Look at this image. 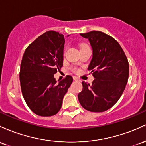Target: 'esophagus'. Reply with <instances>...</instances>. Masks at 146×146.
<instances>
[{
	"instance_id": "34e87169",
	"label": "esophagus",
	"mask_w": 146,
	"mask_h": 146,
	"mask_svg": "<svg viewBox=\"0 0 146 146\" xmlns=\"http://www.w3.org/2000/svg\"><path fill=\"white\" fill-rule=\"evenodd\" d=\"M73 79L74 80V81H80L79 78H78V77H76V76H74Z\"/></svg>"
}]
</instances>
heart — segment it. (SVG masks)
I'll return each mask as SVG.
<instances>
[{"instance_id": "b5f03b06", "label": "heart", "mask_w": 146, "mask_h": 146, "mask_svg": "<svg viewBox=\"0 0 146 146\" xmlns=\"http://www.w3.org/2000/svg\"><path fill=\"white\" fill-rule=\"evenodd\" d=\"M86 45H81V46H80V48H81V47H83V46H86ZM65 52V49L64 50V52ZM73 70H74V72H77L78 71V70L77 68H74L73 69Z\"/></svg>"}]
</instances>
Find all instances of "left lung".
Listing matches in <instances>:
<instances>
[{"instance_id":"left-lung-1","label":"left lung","mask_w":146,"mask_h":146,"mask_svg":"<svg viewBox=\"0 0 146 146\" xmlns=\"http://www.w3.org/2000/svg\"><path fill=\"white\" fill-rule=\"evenodd\" d=\"M92 47L88 70L95 78L91 85L82 82L78 94L82 107L92 112H102L112 107L121 97L129 76V63L117 40L100 31L81 34Z\"/></svg>"}]
</instances>
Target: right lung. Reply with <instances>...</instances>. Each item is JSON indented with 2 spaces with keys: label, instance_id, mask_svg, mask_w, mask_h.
<instances>
[{
  "label": "right lung",
  "instance_id": "obj_1",
  "mask_svg": "<svg viewBox=\"0 0 146 146\" xmlns=\"http://www.w3.org/2000/svg\"><path fill=\"white\" fill-rule=\"evenodd\" d=\"M65 39L62 34L48 31L26 48L21 60L20 83L29 109L41 117L57 114L73 78L67 75L57 82L54 74L63 67Z\"/></svg>",
  "mask_w": 146,
  "mask_h": 146
}]
</instances>
